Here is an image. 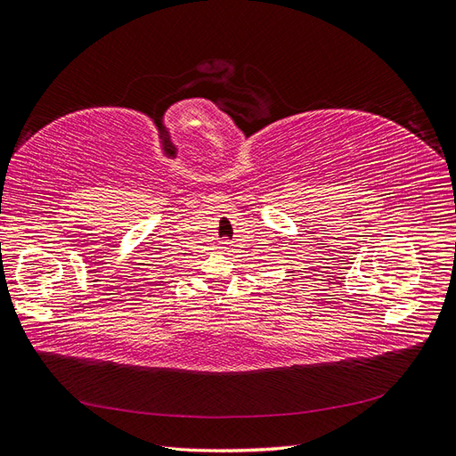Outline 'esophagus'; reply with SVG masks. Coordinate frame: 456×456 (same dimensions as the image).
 I'll use <instances>...</instances> for the list:
<instances>
[{"label": "esophagus", "instance_id": "34e87169", "mask_svg": "<svg viewBox=\"0 0 456 456\" xmlns=\"http://www.w3.org/2000/svg\"><path fill=\"white\" fill-rule=\"evenodd\" d=\"M220 245H223V249H226V247H228V241L224 240V241H220Z\"/></svg>", "mask_w": 456, "mask_h": 456}]
</instances>
